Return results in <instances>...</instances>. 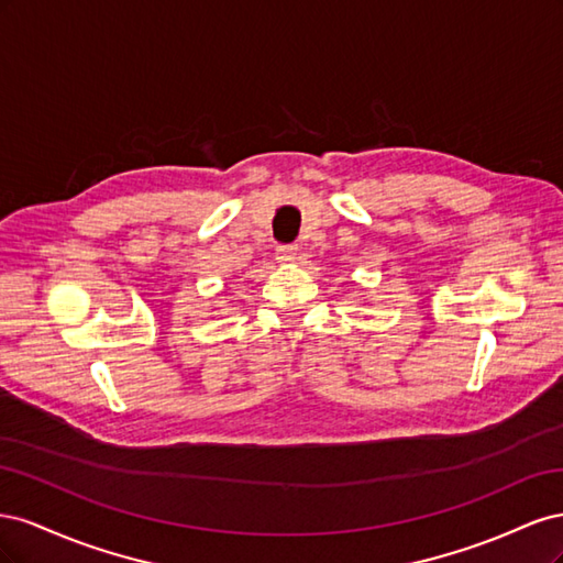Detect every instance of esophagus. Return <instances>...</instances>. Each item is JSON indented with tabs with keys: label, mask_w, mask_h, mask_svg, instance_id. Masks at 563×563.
Masks as SVG:
<instances>
[{
	"label": "esophagus",
	"mask_w": 563,
	"mask_h": 563,
	"mask_svg": "<svg viewBox=\"0 0 563 563\" xmlns=\"http://www.w3.org/2000/svg\"><path fill=\"white\" fill-rule=\"evenodd\" d=\"M296 258H298V246L296 244L277 246V261L279 263H294Z\"/></svg>",
	"instance_id": "esophagus-1"
}]
</instances>
